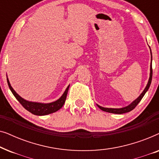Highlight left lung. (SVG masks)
<instances>
[{
    "mask_svg": "<svg viewBox=\"0 0 159 159\" xmlns=\"http://www.w3.org/2000/svg\"><path fill=\"white\" fill-rule=\"evenodd\" d=\"M150 48V46H149ZM150 50H151V48H150ZM151 68H150V77H149V80H148V84L146 87H145L144 90L143 91V93H141V94L139 95V97L138 98H136L134 100V101H132L131 103L129 104V105H128L127 106H125V107H123V108H104V107H102V106L98 105V107L100 109H101L102 111H106V112H108V113H112V114H125V113H127V112H129L131 111L132 110H133L134 108L136 107V106L138 105V104L140 103V101L142 100V98L144 96L145 93L148 90V89L150 88V85H151V81H152V76H153V69H152V53H151Z\"/></svg>",
    "mask_w": 159,
    "mask_h": 159,
    "instance_id": "8db88e82",
    "label": "left lung"
}]
</instances>
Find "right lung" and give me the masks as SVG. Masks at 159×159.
I'll return each instance as SVG.
<instances>
[{
	"label": "right lung",
	"mask_w": 159,
	"mask_h": 159,
	"mask_svg": "<svg viewBox=\"0 0 159 159\" xmlns=\"http://www.w3.org/2000/svg\"><path fill=\"white\" fill-rule=\"evenodd\" d=\"M7 82L9 87L13 95H14V97L16 98L19 103H20L24 108L26 110H27L28 111L32 113V114L37 115V116H44V115H48L52 113H54L57 111L61 108V107L64 106L66 101L67 93H68V90L69 88V85L67 87L66 90L64 91V93H63V95L61 96L58 100H56V101L51 102V103H38V102H32L29 101L27 100L24 99L23 98H21L20 95H18L16 93L13 88L11 85L9 80H8L7 77Z\"/></svg>",
	"instance_id": "right-lung-1"
}]
</instances>
